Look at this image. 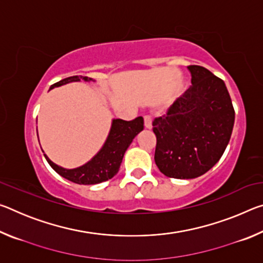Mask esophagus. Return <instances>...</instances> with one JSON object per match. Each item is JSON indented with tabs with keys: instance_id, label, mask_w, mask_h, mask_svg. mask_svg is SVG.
<instances>
[{
	"instance_id": "obj_1",
	"label": "esophagus",
	"mask_w": 263,
	"mask_h": 263,
	"mask_svg": "<svg viewBox=\"0 0 263 263\" xmlns=\"http://www.w3.org/2000/svg\"><path fill=\"white\" fill-rule=\"evenodd\" d=\"M144 121H145V127L146 128H152V117L148 115H146L144 117Z\"/></svg>"
}]
</instances>
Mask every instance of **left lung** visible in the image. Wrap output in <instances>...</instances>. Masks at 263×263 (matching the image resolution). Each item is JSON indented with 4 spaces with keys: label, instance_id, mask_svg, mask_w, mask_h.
Masks as SVG:
<instances>
[{
    "label": "left lung",
    "instance_id": "left-lung-1",
    "mask_svg": "<svg viewBox=\"0 0 263 263\" xmlns=\"http://www.w3.org/2000/svg\"><path fill=\"white\" fill-rule=\"evenodd\" d=\"M191 86L154 118V160L163 175L190 180L219 161L234 125V109L222 80L202 66H188Z\"/></svg>",
    "mask_w": 263,
    "mask_h": 263
}]
</instances>
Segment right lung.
I'll return each mask as SVG.
<instances>
[{
  "label": "right lung",
  "mask_w": 263,
  "mask_h": 263,
  "mask_svg": "<svg viewBox=\"0 0 263 263\" xmlns=\"http://www.w3.org/2000/svg\"><path fill=\"white\" fill-rule=\"evenodd\" d=\"M80 81L95 82V80L88 77H81V75L66 78L51 86L50 90L70 82ZM142 130H144V118L142 117H137L130 122L114 118L111 122L109 135L101 149L88 162L77 168L67 169L58 166L57 163L50 160L45 153H44V157L58 174L74 182V183L87 185L102 183V182L112 179L117 174L126 149L131 145L135 137Z\"/></svg>",
  "instance_id": "add662e5"
}]
</instances>
